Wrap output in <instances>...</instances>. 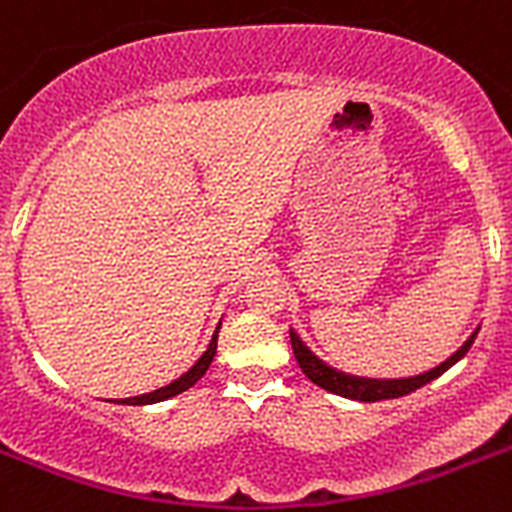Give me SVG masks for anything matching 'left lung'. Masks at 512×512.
<instances>
[{"instance_id": "8db88e82", "label": "left lung", "mask_w": 512, "mask_h": 512, "mask_svg": "<svg viewBox=\"0 0 512 512\" xmlns=\"http://www.w3.org/2000/svg\"><path fill=\"white\" fill-rule=\"evenodd\" d=\"M476 333L470 335L468 341L460 346V349L441 362L439 367H433L431 372H423V375H415V378H399V380H375V378H357V375H346V372H338L333 367H327L317 354H312V349L306 346L301 338H298L293 330H290V343H293V354H296L298 367L304 370V375L312 383H317L320 388L330 391V394L346 396V399H354V402H380V399H399V396H407L412 391H418L420 386L431 383L433 378H439L441 372L449 370V367L460 362V359L468 354L470 343H473Z\"/></svg>"}]
</instances>
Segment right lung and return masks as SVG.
Returning a JSON list of instances; mask_svg holds the SVG:
<instances>
[{"mask_svg":"<svg viewBox=\"0 0 512 512\" xmlns=\"http://www.w3.org/2000/svg\"><path fill=\"white\" fill-rule=\"evenodd\" d=\"M214 354H216V338L211 341V346H208V351L203 354V357L195 362V365L190 367V370L182 375L179 380H174L171 386L166 388H158V391H153V394H145V396H134V402H140V404H150V402H166V399H171V396H177L182 394V391H187V388H192L195 383H198L203 375H206V370L211 367V362H214Z\"/></svg>","mask_w":512,"mask_h":512,"instance_id":"right-lung-1","label":"right lung"}]
</instances>
